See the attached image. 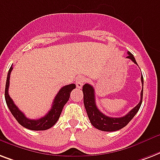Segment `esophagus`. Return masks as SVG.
<instances>
[{"instance_id":"esophagus-1","label":"esophagus","mask_w":160,"mask_h":160,"mask_svg":"<svg viewBox=\"0 0 160 160\" xmlns=\"http://www.w3.org/2000/svg\"><path fill=\"white\" fill-rule=\"evenodd\" d=\"M85 81V77H79L75 81V85L77 86V88H82L83 85Z\"/></svg>"}]
</instances>
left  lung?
Segmentation results:
<instances>
[{
    "label": "left lung",
    "mask_w": 160,
    "mask_h": 160,
    "mask_svg": "<svg viewBox=\"0 0 160 160\" xmlns=\"http://www.w3.org/2000/svg\"><path fill=\"white\" fill-rule=\"evenodd\" d=\"M128 55L127 58L131 59L134 64H137L135 60V58L130 52H128ZM141 81H142V87H143V77L141 76ZM83 94H84V105H85L86 112L88 115L91 123L96 128L99 129L101 131L104 132H114L123 128L127 126L129 122L133 118V117L138 112L142 101V91H141V99L139 103L136 107L129 112L127 115L122 118H111L107 117L100 111L96 104V99H95V91L93 86L89 84H85L83 85Z\"/></svg>",
    "instance_id": "obj_1"
}]
</instances>
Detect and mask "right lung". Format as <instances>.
Listing matches in <instances>:
<instances>
[{"label":"right lung","mask_w":160,"mask_h":160,"mask_svg":"<svg viewBox=\"0 0 160 160\" xmlns=\"http://www.w3.org/2000/svg\"><path fill=\"white\" fill-rule=\"evenodd\" d=\"M12 69H13L12 66H11L8 74H7L6 89H5V98H6V102H7L10 112L16 118V120L18 121V123L28 129L33 130V131H42V130H47V129L52 128L57 122V121L60 117L63 107L69 101L70 92L75 88V84L65 85L59 90L53 100V106L51 107L50 111L44 117L39 118V119H36V120L29 119V118H26L24 113L22 112L20 110L18 109V107L14 104V102L8 94L10 75H11Z\"/></svg>","instance_id":"1"}]
</instances>
